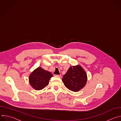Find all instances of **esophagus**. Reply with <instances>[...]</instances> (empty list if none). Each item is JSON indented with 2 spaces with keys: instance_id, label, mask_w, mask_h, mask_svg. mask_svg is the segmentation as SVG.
<instances>
[{
  "instance_id": "1",
  "label": "esophagus",
  "mask_w": 121,
  "mask_h": 121,
  "mask_svg": "<svg viewBox=\"0 0 121 121\" xmlns=\"http://www.w3.org/2000/svg\"><path fill=\"white\" fill-rule=\"evenodd\" d=\"M56 76H57V77H60V78H61V77H62V76H61V75H56Z\"/></svg>"
}]
</instances>
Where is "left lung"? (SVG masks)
<instances>
[{
  "mask_svg": "<svg viewBox=\"0 0 121 121\" xmlns=\"http://www.w3.org/2000/svg\"><path fill=\"white\" fill-rule=\"evenodd\" d=\"M87 75L82 67L78 65L70 66L62 78L65 87L74 92L83 89L87 83Z\"/></svg>",
  "mask_w": 121,
  "mask_h": 121,
  "instance_id": "1",
  "label": "left lung"
}]
</instances>
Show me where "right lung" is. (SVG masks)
Returning a JSON list of instances; mask_svg holds the SVG:
<instances>
[{
	"instance_id": "1",
	"label": "right lung",
	"mask_w": 121,
	"mask_h": 121,
	"mask_svg": "<svg viewBox=\"0 0 121 121\" xmlns=\"http://www.w3.org/2000/svg\"><path fill=\"white\" fill-rule=\"evenodd\" d=\"M53 76L51 72L39 66L30 75L29 81L31 87L36 91L43 90L48 85L50 78Z\"/></svg>"
}]
</instances>
